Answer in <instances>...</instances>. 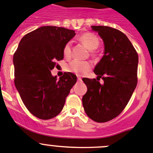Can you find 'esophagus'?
Here are the masks:
<instances>
[{
  "mask_svg": "<svg viewBox=\"0 0 153 153\" xmlns=\"http://www.w3.org/2000/svg\"><path fill=\"white\" fill-rule=\"evenodd\" d=\"M78 81H80V80H81V75H78Z\"/></svg>",
  "mask_w": 153,
  "mask_h": 153,
  "instance_id": "1",
  "label": "esophagus"
}]
</instances>
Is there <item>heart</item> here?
Returning <instances> with one entry per match:
<instances>
[{
    "label": "heart",
    "mask_w": 153,
    "mask_h": 153,
    "mask_svg": "<svg viewBox=\"0 0 153 153\" xmlns=\"http://www.w3.org/2000/svg\"><path fill=\"white\" fill-rule=\"evenodd\" d=\"M80 41L85 44L90 50H95L98 48L100 44V40L98 37L91 32L83 34L80 37ZM63 56L66 59H69L72 56V42L68 41L64 46L62 50ZM92 68V65L88 61H80L75 59L69 62L67 65V70L68 72L75 73L78 75H83L88 72Z\"/></svg>",
    "instance_id": "b5f03b06"
}]
</instances>
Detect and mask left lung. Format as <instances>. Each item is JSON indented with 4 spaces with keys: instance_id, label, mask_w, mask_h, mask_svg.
<instances>
[{
    "instance_id": "left-lung-1",
    "label": "left lung",
    "mask_w": 153,
    "mask_h": 153,
    "mask_svg": "<svg viewBox=\"0 0 153 153\" xmlns=\"http://www.w3.org/2000/svg\"><path fill=\"white\" fill-rule=\"evenodd\" d=\"M105 45L104 55L94 68L97 79L85 78L88 91L82 97L85 112L96 122H106L125 109L137 84L138 54L119 30L94 25ZM102 78L104 83L98 81Z\"/></svg>"
}]
</instances>
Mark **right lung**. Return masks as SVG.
Here are the masks:
<instances>
[{
  "instance_id": "right-lung-1",
  "label": "right lung",
  "mask_w": 153,
  "mask_h": 153,
  "mask_svg": "<svg viewBox=\"0 0 153 153\" xmlns=\"http://www.w3.org/2000/svg\"><path fill=\"white\" fill-rule=\"evenodd\" d=\"M75 35L74 30L62 27H40L21 39L14 53L15 86L27 109L40 119L59 115L76 83L72 72L58 80L51 72L63 59L64 46Z\"/></svg>"
}]
</instances>
